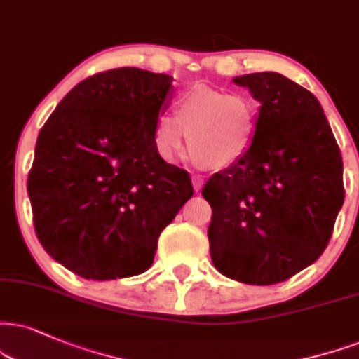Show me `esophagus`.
<instances>
[{
  "label": "esophagus",
  "mask_w": 359,
  "mask_h": 359,
  "mask_svg": "<svg viewBox=\"0 0 359 359\" xmlns=\"http://www.w3.org/2000/svg\"><path fill=\"white\" fill-rule=\"evenodd\" d=\"M191 181H193V188H194V191H200V189L203 188V184H205V180L201 178V176H193L191 178Z\"/></svg>",
  "instance_id": "34e87169"
}]
</instances>
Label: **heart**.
<instances>
[{
  "label": "heart",
  "mask_w": 359,
  "mask_h": 359,
  "mask_svg": "<svg viewBox=\"0 0 359 359\" xmlns=\"http://www.w3.org/2000/svg\"><path fill=\"white\" fill-rule=\"evenodd\" d=\"M258 108L250 96L218 88L198 86L180 96L175 116L158 118L153 133L154 151L172 165L187 146L191 159L210 170H226L250 153L256 135Z\"/></svg>",
  "instance_id": "1"
}]
</instances>
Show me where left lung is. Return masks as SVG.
<instances>
[{"instance_id":"1","label":"left lung","mask_w":359,"mask_h":359,"mask_svg":"<svg viewBox=\"0 0 359 359\" xmlns=\"http://www.w3.org/2000/svg\"><path fill=\"white\" fill-rule=\"evenodd\" d=\"M259 101L256 135L238 165L215 172L210 253L221 274L276 285L320 258L343 206V161L320 101L280 73L233 78Z\"/></svg>"}]
</instances>
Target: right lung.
Segmentation results:
<instances>
[{
    "label": "right lung",
    "instance_id": "right-lung-1",
    "mask_svg": "<svg viewBox=\"0 0 359 359\" xmlns=\"http://www.w3.org/2000/svg\"><path fill=\"white\" fill-rule=\"evenodd\" d=\"M170 74L116 68L78 83L38 135L28 176L36 236L86 280L151 266L158 238L193 196L187 171L154 151Z\"/></svg>",
    "mask_w": 359,
    "mask_h": 359
}]
</instances>
